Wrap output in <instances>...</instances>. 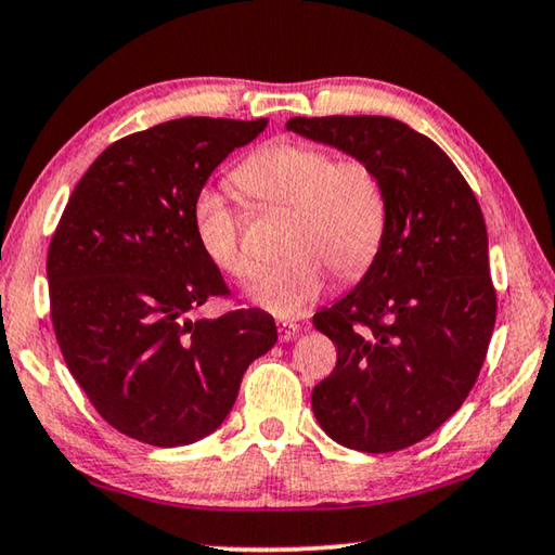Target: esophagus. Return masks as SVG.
I'll use <instances>...</instances> for the list:
<instances>
[{"label":"esophagus","instance_id":"1","mask_svg":"<svg viewBox=\"0 0 555 555\" xmlns=\"http://www.w3.org/2000/svg\"><path fill=\"white\" fill-rule=\"evenodd\" d=\"M279 338L281 340H294L298 336V331H301V325L294 323V321H279Z\"/></svg>","mask_w":555,"mask_h":555}]
</instances>
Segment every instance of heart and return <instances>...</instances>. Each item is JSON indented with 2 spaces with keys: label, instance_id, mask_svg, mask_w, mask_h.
Masks as SVG:
<instances>
[{
  "label": "heart",
  "instance_id": "b5f03b06",
  "mask_svg": "<svg viewBox=\"0 0 555 555\" xmlns=\"http://www.w3.org/2000/svg\"><path fill=\"white\" fill-rule=\"evenodd\" d=\"M234 180L261 205L294 209L286 249L296 254L269 269L254 288V298L271 313L301 315L328 284V263L350 279L363 274L380 251L390 209L371 163L338 160L328 147L304 140H279L246 157ZM192 222L219 269L242 284L259 274L257 259L244 249V217L224 195L199 192Z\"/></svg>",
  "mask_w": 555,
  "mask_h": 555
}]
</instances>
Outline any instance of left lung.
<instances>
[{
    "instance_id": "obj_1",
    "label": "left lung",
    "mask_w": 555,
    "mask_h": 555,
    "mask_svg": "<svg viewBox=\"0 0 555 555\" xmlns=\"http://www.w3.org/2000/svg\"><path fill=\"white\" fill-rule=\"evenodd\" d=\"M286 130L371 163L388 192V230L371 269L313 315L338 360L311 404L343 447L404 450L462 408L487 358L496 292L481 207L442 147L402 120L292 118Z\"/></svg>"
}]
</instances>
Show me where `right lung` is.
Here are the masks:
<instances>
[{
    "label": "right lung",
    "mask_w": 555,
    "mask_h": 555,
    "mask_svg": "<svg viewBox=\"0 0 555 555\" xmlns=\"http://www.w3.org/2000/svg\"><path fill=\"white\" fill-rule=\"evenodd\" d=\"M267 118H178L105 147L68 197L49 244L51 323L68 371L118 433L190 444L230 415L242 375L276 343L259 309L192 321L230 296L197 240L192 207Z\"/></svg>",
    "instance_id": "1"
}]
</instances>
